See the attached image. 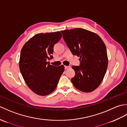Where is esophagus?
<instances>
[{
	"label": "esophagus",
	"mask_w": 127,
	"mask_h": 127,
	"mask_svg": "<svg viewBox=\"0 0 127 127\" xmlns=\"http://www.w3.org/2000/svg\"><path fill=\"white\" fill-rule=\"evenodd\" d=\"M70 68V66H65V70L68 69Z\"/></svg>",
	"instance_id": "34e87169"
}]
</instances>
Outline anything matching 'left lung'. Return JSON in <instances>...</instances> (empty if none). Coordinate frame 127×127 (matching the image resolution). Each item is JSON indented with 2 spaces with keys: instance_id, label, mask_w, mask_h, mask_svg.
<instances>
[{
  "instance_id": "8db88e82",
  "label": "left lung",
  "mask_w": 127,
  "mask_h": 127,
  "mask_svg": "<svg viewBox=\"0 0 127 127\" xmlns=\"http://www.w3.org/2000/svg\"><path fill=\"white\" fill-rule=\"evenodd\" d=\"M64 41L72 53L80 57V66L71 81L77 90L89 93L100 85L108 65L106 48L98 34L82 28L62 31Z\"/></svg>"
}]
</instances>
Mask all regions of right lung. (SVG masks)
<instances>
[{
    "instance_id": "add662e5",
    "label": "right lung",
    "mask_w": 127,
    "mask_h": 127,
    "mask_svg": "<svg viewBox=\"0 0 127 127\" xmlns=\"http://www.w3.org/2000/svg\"><path fill=\"white\" fill-rule=\"evenodd\" d=\"M61 38L59 32L37 34L21 50L20 70L28 87L37 95L52 93L64 71L63 65L57 67L47 62L53 58V46Z\"/></svg>"
}]
</instances>
